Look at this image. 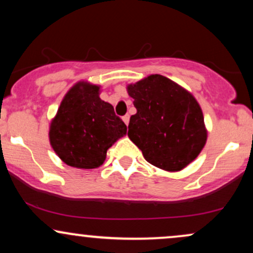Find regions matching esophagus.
<instances>
[{"label": "esophagus", "instance_id": "obj_1", "mask_svg": "<svg viewBox=\"0 0 253 253\" xmlns=\"http://www.w3.org/2000/svg\"><path fill=\"white\" fill-rule=\"evenodd\" d=\"M123 120H124L125 124L128 125V123H129V115H128V114L125 115V117H123Z\"/></svg>", "mask_w": 253, "mask_h": 253}]
</instances>
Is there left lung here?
Masks as SVG:
<instances>
[{"mask_svg": "<svg viewBox=\"0 0 253 253\" xmlns=\"http://www.w3.org/2000/svg\"><path fill=\"white\" fill-rule=\"evenodd\" d=\"M136 113L129 119L128 136L150 164L179 171L200 155L207 129L196 98L181 85L150 75L127 85Z\"/></svg>", "mask_w": 253, "mask_h": 253, "instance_id": "8db88e82", "label": "left lung"}]
</instances>
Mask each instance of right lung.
I'll return each mask as SVG.
<instances>
[{"mask_svg":"<svg viewBox=\"0 0 253 253\" xmlns=\"http://www.w3.org/2000/svg\"><path fill=\"white\" fill-rule=\"evenodd\" d=\"M126 133L127 126L112 104L100 98V86L78 82L64 96L48 136L64 163L95 169L103 164L107 150Z\"/></svg>","mask_w":253,"mask_h":253,"instance_id":"1","label":"right lung"}]
</instances>
